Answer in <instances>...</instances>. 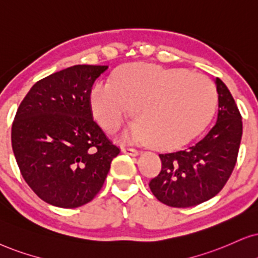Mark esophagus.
<instances>
[{"label": "esophagus", "mask_w": 258, "mask_h": 258, "mask_svg": "<svg viewBox=\"0 0 258 258\" xmlns=\"http://www.w3.org/2000/svg\"><path fill=\"white\" fill-rule=\"evenodd\" d=\"M121 151L123 153H127V155H131V156H138L139 151L136 149H131V148H122Z\"/></svg>", "instance_id": "esophagus-1"}]
</instances>
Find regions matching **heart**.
Instances as JSON below:
<instances>
[{
  "mask_svg": "<svg viewBox=\"0 0 258 258\" xmlns=\"http://www.w3.org/2000/svg\"><path fill=\"white\" fill-rule=\"evenodd\" d=\"M89 102L93 116L107 131L121 123L130 105L135 119L122 138L169 149L188 142L206 126L216 108L217 91L202 75L131 63L114 71L112 83L94 84Z\"/></svg>",
  "mask_w": 258,
  "mask_h": 258,
  "instance_id": "obj_1",
  "label": "heart"
}]
</instances>
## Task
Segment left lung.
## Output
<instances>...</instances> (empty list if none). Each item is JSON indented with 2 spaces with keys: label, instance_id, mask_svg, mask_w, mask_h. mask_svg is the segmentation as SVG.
<instances>
[{
  "label": "left lung",
  "instance_id": "left-lung-1",
  "mask_svg": "<svg viewBox=\"0 0 258 258\" xmlns=\"http://www.w3.org/2000/svg\"><path fill=\"white\" fill-rule=\"evenodd\" d=\"M217 122L197 144L182 151L159 155L162 170L149 187L159 201L171 207L197 206L219 193L232 174L243 133L242 116L220 78Z\"/></svg>",
  "mask_w": 258,
  "mask_h": 258
}]
</instances>
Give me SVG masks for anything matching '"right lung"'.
<instances>
[{
    "label": "right lung",
    "instance_id": "add662e5",
    "mask_svg": "<svg viewBox=\"0 0 258 258\" xmlns=\"http://www.w3.org/2000/svg\"><path fill=\"white\" fill-rule=\"evenodd\" d=\"M107 65H75L34 84L12 126L22 177L52 206L76 208L102 188L120 150L93 120V83Z\"/></svg>",
    "mask_w": 258,
    "mask_h": 258
}]
</instances>
